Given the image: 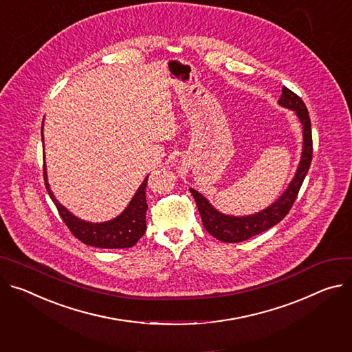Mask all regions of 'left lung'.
Wrapping results in <instances>:
<instances>
[{
    "label": "left lung",
    "mask_w": 352,
    "mask_h": 352,
    "mask_svg": "<svg viewBox=\"0 0 352 352\" xmlns=\"http://www.w3.org/2000/svg\"><path fill=\"white\" fill-rule=\"evenodd\" d=\"M278 104L283 108L295 111V113L298 115L303 129V150H302L300 163L294 179L291 181L289 186L286 188L285 192L272 205L254 214L229 216L216 210L209 204V201L198 192V190L189 188L190 194L194 195V199L197 202L206 232L220 241H225V243L244 241L252 236H257L274 228L275 225H278V223L287 213H289L291 208L294 206V202L296 201L303 179L310 168L313 142H311V124H310L307 108L302 101V98L298 97L295 92H292L286 87L282 88V95Z\"/></svg>",
    "instance_id": "left-lung-1"
}]
</instances>
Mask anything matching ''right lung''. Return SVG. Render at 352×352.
<instances>
[{"mask_svg": "<svg viewBox=\"0 0 352 352\" xmlns=\"http://www.w3.org/2000/svg\"><path fill=\"white\" fill-rule=\"evenodd\" d=\"M43 175L47 192L52 201L54 202L63 221L66 223V226L70 229L73 236L77 237L84 244L98 248H129L133 247L144 234L147 210L146 186L148 175L144 178V181L136 190L135 197L132 198L131 204L127 205V208L118 217L102 223H89L81 220L76 217L73 213H70L65 206L60 205L47 184L46 167H43Z\"/></svg>", "mask_w": 352, "mask_h": 352, "instance_id": "1", "label": "right lung"}]
</instances>
